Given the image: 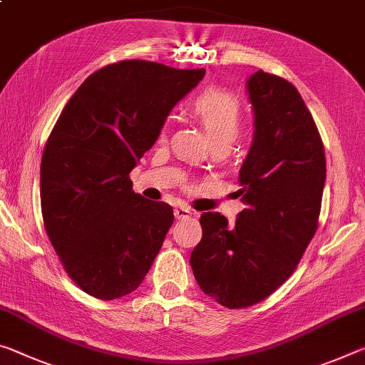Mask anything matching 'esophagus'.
I'll list each match as a JSON object with an SVG mask.
<instances>
[{
	"label": "esophagus",
	"instance_id": "34e87169",
	"mask_svg": "<svg viewBox=\"0 0 365 365\" xmlns=\"http://www.w3.org/2000/svg\"><path fill=\"white\" fill-rule=\"evenodd\" d=\"M173 214H175L177 219H188V217L193 216V211L187 206H177L175 211H173Z\"/></svg>",
	"mask_w": 365,
	"mask_h": 365
}]
</instances>
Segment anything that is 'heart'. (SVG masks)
Returning <instances> with one entry per match:
<instances>
[{
  "label": "heart",
  "mask_w": 365,
  "mask_h": 365,
  "mask_svg": "<svg viewBox=\"0 0 365 365\" xmlns=\"http://www.w3.org/2000/svg\"><path fill=\"white\" fill-rule=\"evenodd\" d=\"M193 112L201 120L212 144L230 146L242 130V107L235 96L221 89H207L196 97ZM165 138V126L160 140Z\"/></svg>",
  "instance_id": "b5f03b06"
}]
</instances>
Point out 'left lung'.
I'll list each match as a JSON object with an SVG mask.
<instances>
[{
	"mask_svg": "<svg viewBox=\"0 0 365 365\" xmlns=\"http://www.w3.org/2000/svg\"><path fill=\"white\" fill-rule=\"evenodd\" d=\"M255 131L239 172L247 205L235 224L200 217L203 237L190 258L206 296L227 309L262 302L294 273L318 227L325 149L299 91L258 69L247 81Z\"/></svg>",
	"mask_w": 365,
	"mask_h": 365,
	"instance_id": "8db88e82",
	"label": "left lung"
}]
</instances>
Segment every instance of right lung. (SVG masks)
Instances as JSON below:
<instances>
[{"label":"right lung","instance_id":"right-lung-1","mask_svg":"<svg viewBox=\"0 0 365 365\" xmlns=\"http://www.w3.org/2000/svg\"><path fill=\"white\" fill-rule=\"evenodd\" d=\"M205 73L113 63L92 73L58 117L40 164L43 225L68 276L89 296L133 292L158 257L173 211L133 192L130 172Z\"/></svg>","mask_w":365,"mask_h":365}]
</instances>
